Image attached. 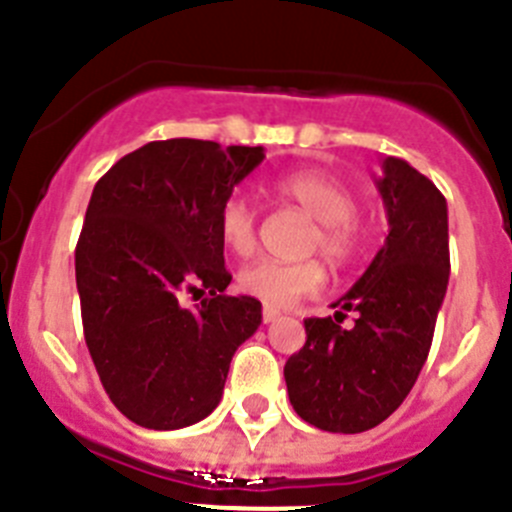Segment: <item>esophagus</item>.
<instances>
[{
  "label": "esophagus",
  "mask_w": 512,
  "mask_h": 512,
  "mask_svg": "<svg viewBox=\"0 0 512 512\" xmlns=\"http://www.w3.org/2000/svg\"><path fill=\"white\" fill-rule=\"evenodd\" d=\"M261 315H264V323H274V320H279V315H282V312H279L277 307L264 305V310H261Z\"/></svg>",
  "instance_id": "esophagus-1"
}]
</instances>
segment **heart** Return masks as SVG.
<instances>
[{
  "mask_svg": "<svg viewBox=\"0 0 512 512\" xmlns=\"http://www.w3.org/2000/svg\"><path fill=\"white\" fill-rule=\"evenodd\" d=\"M277 192L318 223L310 251H318L333 269H343L361 246V228L354 217V197L343 184L315 171L282 176ZM217 235L235 256H248L256 248V212L241 194H230L217 210ZM325 271L318 261L261 259L238 274V287L264 305L289 307L307 295L320 292Z\"/></svg>",
  "mask_w": 512,
  "mask_h": 512,
  "instance_id": "heart-1",
  "label": "heart"
}]
</instances>
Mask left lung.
<instances>
[{"label": "left lung", "mask_w": 512, "mask_h": 512, "mask_svg": "<svg viewBox=\"0 0 512 512\" xmlns=\"http://www.w3.org/2000/svg\"><path fill=\"white\" fill-rule=\"evenodd\" d=\"M390 233L333 318H307L305 346L284 364L289 402L330 433L369 431L413 390L431 351L449 284L446 197L418 169L387 156L377 179ZM357 323L341 329L343 311Z\"/></svg>", "instance_id": "obj_1"}]
</instances>
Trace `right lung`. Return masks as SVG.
Instances as JSON below:
<instances>
[{
    "instance_id": "1",
    "label": "right lung",
    "mask_w": 512,
    "mask_h": 512,
    "mask_svg": "<svg viewBox=\"0 0 512 512\" xmlns=\"http://www.w3.org/2000/svg\"><path fill=\"white\" fill-rule=\"evenodd\" d=\"M264 148L153 140L97 182L76 243L84 338L104 392L133 423L176 431L217 408L261 302L230 284L217 210ZM192 294L203 302L183 307Z\"/></svg>"
}]
</instances>
